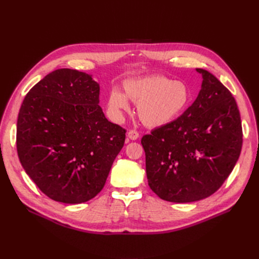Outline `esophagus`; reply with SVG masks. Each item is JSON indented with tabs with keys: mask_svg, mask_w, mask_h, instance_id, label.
<instances>
[{
	"mask_svg": "<svg viewBox=\"0 0 259 259\" xmlns=\"http://www.w3.org/2000/svg\"><path fill=\"white\" fill-rule=\"evenodd\" d=\"M128 138L132 141H135L140 138V133L137 130H130L128 132Z\"/></svg>",
	"mask_w": 259,
	"mask_h": 259,
	"instance_id": "esophagus-1",
	"label": "esophagus"
}]
</instances>
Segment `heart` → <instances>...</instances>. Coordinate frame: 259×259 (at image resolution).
<instances>
[{
    "label": "heart",
    "instance_id": "obj_1",
    "mask_svg": "<svg viewBox=\"0 0 259 259\" xmlns=\"http://www.w3.org/2000/svg\"><path fill=\"white\" fill-rule=\"evenodd\" d=\"M124 95L114 88L109 93L108 106L119 118L129 111L127 97L138 104L139 116L148 127H161L179 118L191 103L192 95L185 81L164 75L128 79L124 84Z\"/></svg>",
    "mask_w": 259,
    "mask_h": 259
}]
</instances>
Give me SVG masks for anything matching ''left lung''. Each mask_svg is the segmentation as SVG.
Segmentation results:
<instances>
[{
  "label": "left lung",
  "instance_id": "left-lung-1",
  "mask_svg": "<svg viewBox=\"0 0 259 259\" xmlns=\"http://www.w3.org/2000/svg\"><path fill=\"white\" fill-rule=\"evenodd\" d=\"M194 103L142 139L149 187L161 199L191 202L212 195L232 172L242 146L232 93L207 70Z\"/></svg>",
  "mask_w": 259,
  "mask_h": 259
}]
</instances>
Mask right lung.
Returning <instances> with one entry per match:
<instances>
[{
  "label": "right lung",
  "mask_w": 259,
  "mask_h": 259,
  "mask_svg": "<svg viewBox=\"0 0 259 259\" xmlns=\"http://www.w3.org/2000/svg\"><path fill=\"white\" fill-rule=\"evenodd\" d=\"M99 103L97 81L68 68L47 74L22 103L18 155L53 200L81 203L97 196L124 146L126 130L109 121Z\"/></svg>",
  "instance_id": "add662e5"
}]
</instances>
